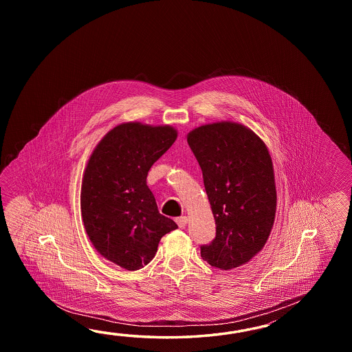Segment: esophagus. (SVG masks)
I'll list each match as a JSON object with an SVG mask.
<instances>
[{"label": "esophagus", "instance_id": "obj_1", "mask_svg": "<svg viewBox=\"0 0 352 352\" xmlns=\"http://www.w3.org/2000/svg\"><path fill=\"white\" fill-rule=\"evenodd\" d=\"M187 221H188L187 217H179L176 219V223H177L179 228H185V226H186Z\"/></svg>", "mask_w": 352, "mask_h": 352}]
</instances>
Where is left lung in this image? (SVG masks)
<instances>
[{
  "instance_id": "1",
  "label": "left lung",
  "mask_w": 352,
  "mask_h": 352,
  "mask_svg": "<svg viewBox=\"0 0 352 352\" xmlns=\"http://www.w3.org/2000/svg\"><path fill=\"white\" fill-rule=\"evenodd\" d=\"M187 143L201 167L217 235L201 245L205 262L229 270L249 262L265 245L273 228L277 192L267 146L238 123L195 128Z\"/></svg>"
}]
</instances>
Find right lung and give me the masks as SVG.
Returning a JSON list of instances; mask_svg holds the SVG:
<instances>
[{
    "instance_id": "1",
    "label": "right lung",
    "mask_w": 352,
    "mask_h": 352,
    "mask_svg": "<svg viewBox=\"0 0 352 352\" xmlns=\"http://www.w3.org/2000/svg\"><path fill=\"white\" fill-rule=\"evenodd\" d=\"M176 138L170 126L123 123L103 137L88 161L80 192L85 230L99 254L124 270L148 264L161 238L177 229L158 212L146 182Z\"/></svg>"
}]
</instances>
